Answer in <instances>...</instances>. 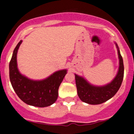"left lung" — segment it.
<instances>
[{
    "mask_svg": "<svg viewBox=\"0 0 134 134\" xmlns=\"http://www.w3.org/2000/svg\"><path fill=\"white\" fill-rule=\"evenodd\" d=\"M119 58V69L116 77L110 84L104 86H94L90 84L85 79L75 75V81L79 98L83 102L91 105H98L107 102L113 97L120 88L124 78V63L117 44Z\"/></svg>",
    "mask_w": 134,
    "mask_h": 134,
    "instance_id": "8db88e82",
    "label": "left lung"
}]
</instances>
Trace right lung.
Masks as SVG:
<instances>
[{
	"label": "right lung",
	"instance_id": "right-lung-1",
	"mask_svg": "<svg viewBox=\"0 0 134 134\" xmlns=\"http://www.w3.org/2000/svg\"><path fill=\"white\" fill-rule=\"evenodd\" d=\"M22 41H20L13 52L9 64V74L12 86L18 97L27 104L45 107L55 103L58 97V89L67 74V70L54 72L47 79L35 81L19 73L17 67V52Z\"/></svg>",
	"mask_w": 134,
	"mask_h": 134
}]
</instances>
